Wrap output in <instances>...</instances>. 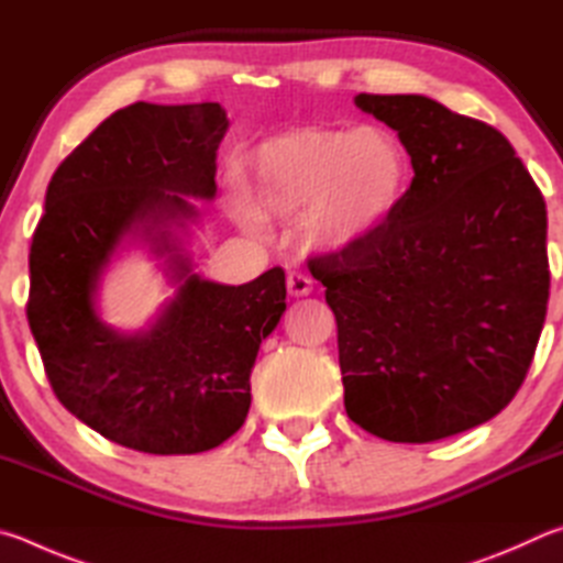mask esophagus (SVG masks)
<instances>
[{
    "mask_svg": "<svg viewBox=\"0 0 563 563\" xmlns=\"http://www.w3.org/2000/svg\"><path fill=\"white\" fill-rule=\"evenodd\" d=\"M287 289L291 297H309V294L313 291V279L301 272H291L287 276Z\"/></svg>",
    "mask_w": 563,
    "mask_h": 563,
    "instance_id": "obj_1",
    "label": "esophagus"
}]
</instances>
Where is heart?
<instances>
[{"label": "heart", "mask_w": 563, "mask_h": 563, "mask_svg": "<svg viewBox=\"0 0 563 563\" xmlns=\"http://www.w3.org/2000/svg\"><path fill=\"white\" fill-rule=\"evenodd\" d=\"M252 209L246 222L301 214V232L319 250H349L368 240L398 210L408 155L378 125L301 128L269 137L246 161Z\"/></svg>", "instance_id": "b5f03b06"}]
</instances>
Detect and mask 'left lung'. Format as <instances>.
Segmentation results:
<instances>
[{
    "label": "left lung",
    "instance_id": "obj_1",
    "mask_svg": "<svg viewBox=\"0 0 563 563\" xmlns=\"http://www.w3.org/2000/svg\"><path fill=\"white\" fill-rule=\"evenodd\" d=\"M412 183L368 240L309 260L336 313L343 406L371 435L477 428L527 378L549 301L547 202L515 147L418 93H358Z\"/></svg>",
    "mask_w": 563,
    "mask_h": 563
}]
</instances>
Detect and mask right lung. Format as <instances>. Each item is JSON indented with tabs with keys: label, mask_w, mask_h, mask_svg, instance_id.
<instances>
[{
	"label": "right lung",
	"mask_w": 563,
	"mask_h": 563,
	"mask_svg": "<svg viewBox=\"0 0 563 563\" xmlns=\"http://www.w3.org/2000/svg\"><path fill=\"white\" fill-rule=\"evenodd\" d=\"M220 103L137 101L56 167L29 252V329L62 406L118 445L195 455L232 438L250 412L260 343L287 311L282 266L242 287L192 272L177 230L212 200ZM128 235L166 256L178 289L145 332L97 313L104 266Z\"/></svg>",
	"instance_id": "add662e5"
}]
</instances>
